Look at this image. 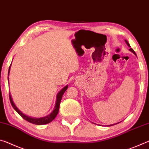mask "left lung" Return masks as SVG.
<instances>
[{
	"instance_id": "left-lung-1",
	"label": "left lung",
	"mask_w": 149,
	"mask_h": 149,
	"mask_svg": "<svg viewBox=\"0 0 149 149\" xmlns=\"http://www.w3.org/2000/svg\"><path fill=\"white\" fill-rule=\"evenodd\" d=\"M125 42H126V44L127 45V46H128V47H130V44H129V42H128V41H126V40H125ZM130 50L131 52H132L135 55H136V53L135 52V51H134V50H133V49H132V48H130ZM115 125V124H113V125Z\"/></svg>"
}]
</instances>
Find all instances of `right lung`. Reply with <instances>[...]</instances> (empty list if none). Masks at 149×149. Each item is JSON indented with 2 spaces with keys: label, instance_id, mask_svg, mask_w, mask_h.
I'll return each mask as SVG.
<instances>
[{
  "label": "right lung",
  "instance_id": "1",
  "mask_svg": "<svg viewBox=\"0 0 149 149\" xmlns=\"http://www.w3.org/2000/svg\"><path fill=\"white\" fill-rule=\"evenodd\" d=\"M10 65H11V64H10ZM10 70V66L9 67L8 75H9ZM67 89H68V85L63 88V89L60 91L58 93V95L56 96V104H55V107L54 108V110L52 111V112L50 113L49 115H48V116H47L43 117V118H33L27 116L23 114V113H22L21 111H20L18 108L16 107V105L14 104L13 100H12V99L10 93H9L10 101L11 104L12 106V107L14 108V109L16 110V112L18 113V114L21 116L23 118L24 120H26V121H27V122H29L31 123H33V124H35V125H44V124H47V123H49L50 122H52V121L54 119L55 117L56 116L58 113L60 104V102H61L62 96H63V95H64V93H65V91H66Z\"/></svg>",
  "mask_w": 149,
  "mask_h": 149
}]
</instances>
